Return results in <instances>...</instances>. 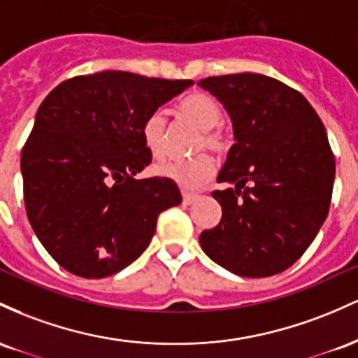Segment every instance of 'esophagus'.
Returning <instances> with one entry per match:
<instances>
[{"mask_svg": "<svg viewBox=\"0 0 358 358\" xmlns=\"http://www.w3.org/2000/svg\"><path fill=\"white\" fill-rule=\"evenodd\" d=\"M198 199H199L198 194H191V192H184L182 194V203L186 204V206H191V204L196 203Z\"/></svg>", "mask_w": 358, "mask_h": 358, "instance_id": "obj_1", "label": "esophagus"}]
</instances>
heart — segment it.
Instances as JSON below:
<instances>
[{"label":"heart","instance_id":"obj_1","mask_svg":"<svg viewBox=\"0 0 358 358\" xmlns=\"http://www.w3.org/2000/svg\"><path fill=\"white\" fill-rule=\"evenodd\" d=\"M178 113L192 127L203 131L199 140V150L210 148L215 154L228 150V138L218 125L223 120V110L220 103L204 92H191L178 103ZM166 116L160 111H154L143 120L142 138L152 155L159 157L166 150ZM155 172L164 178L174 180L184 189H198L204 186L215 174V164L208 155H198L189 160H160L155 166Z\"/></svg>","mask_w":358,"mask_h":358}]
</instances>
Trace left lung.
<instances>
[{
  "mask_svg": "<svg viewBox=\"0 0 358 358\" xmlns=\"http://www.w3.org/2000/svg\"><path fill=\"white\" fill-rule=\"evenodd\" d=\"M227 110L233 143L211 196L222 222L199 235L213 262L242 277H268L306 252L330 210L335 157L301 92L264 74L198 81Z\"/></svg>",
  "mask_w": 358,
  "mask_h": 358,
  "instance_id": "1",
  "label": "left lung"
}]
</instances>
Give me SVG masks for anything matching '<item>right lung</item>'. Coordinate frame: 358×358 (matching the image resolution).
<instances>
[{
  "label": "right lung",
  "instance_id": "right-lung-1",
  "mask_svg": "<svg viewBox=\"0 0 358 358\" xmlns=\"http://www.w3.org/2000/svg\"><path fill=\"white\" fill-rule=\"evenodd\" d=\"M192 84L103 71L43 99L22 152L23 198L60 267L86 279L123 271L145 252L160 213L180 204L174 180L135 176L152 160L143 120Z\"/></svg>",
  "mask_w": 358,
  "mask_h": 358
}]
</instances>
